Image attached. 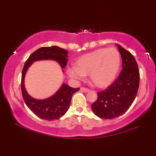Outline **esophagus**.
I'll use <instances>...</instances> for the list:
<instances>
[{
	"mask_svg": "<svg viewBox=\"0 0 156 156\" xmlns=\"http://www.w3.org/2000/svg\"><path fill=\"white\" fill-rule=\"evenodd\" d=\"M80 91L84 92V93H87V92L90 91V89L88 88H85V87H80Z\"/></svg>",
	"mask_w": 156,
	"mask_h": 156,
	"instance_id": "obj_1",
	"label": "esophagus"
}]
</instances>
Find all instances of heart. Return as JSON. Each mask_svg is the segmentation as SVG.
<instances>
[{
	"label": "heart",
	"mask_w": 156,
	"mask_h": 156,
	"mask_svg": "<svg viewBox=\"0 0 156 156\" xmlns=\"http://www.w3.org/2000/svg\"><path fill=\"white\" fill-rule=\"evenodd\" d=\"M120 66V56L117 49L101 48L79 58L76 67L68 68L67 73L76 80H82L84 76L89 75L92 84L105 88L114 81Z\"/></svg>",
	"instance_id": "1"
}]
</instances>
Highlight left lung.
<instances>
[{
    "instance_id": "8db88e82",
    "label": "left lung",
    "mask_w": 156,
    "mask_h": 156,
    "mask_svg": "<svg viewBox=\"0 0 156 156\" xmlns=\"http://www.w3.org/2000/svg\"><path fill=\"white\" fill-rule=\"evenodd\" d=\"M122 58V69L117 79L98 93L91 105L95 115L104 119H113L125 113L136 98L140 83V72L135 58L130 52L116 44Z\"/></svg>"
}]
</instances>
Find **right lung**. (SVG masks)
Segmentation results:
<instances>
[{
    "mask_svg": "<svg viewBox=\"0 0 156 156\" xmlns=\"http://www.w3.org/2000/svg\"><path fill=\"white\" fill-rule=\"evenodd\" d=\"M68 51L57 46L44 47L37 49L26 60L21 77V91L25 104L34 114L41 119L54 120L64 115L69 107L73 94L80 88H72L62 84L56 94L44 100H37L27 94L25 87V76L28 68L34 62L53 60L58 62L62 69L67 63Z\"/></svg>",
    "mask_w": 156,
    "mask_h": 156,
    "instance_id": "right-lung-1",
    "label": "right lung"
}]
</instances>
